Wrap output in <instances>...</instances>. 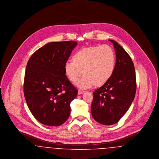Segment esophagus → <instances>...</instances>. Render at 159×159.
Listing matches in <instances>:
<instances>
[{"mask_svg":"<svg viewBox=\"0 0 159 159\" xmlns=\"http://www.w3.org/2000/svg\"><path fill=\"white\" fill-rule=\"evenodd\" d=\"M84 92H85V91L81 90V89H79V90L78 91V94H79V95H80V94H82V93H84Z\"/></svg>","mask_w":159,"mask_h":159,"instance_id":"obj_1","label":"esophagus"}]
</instances>
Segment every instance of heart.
Instances as JSON below:
<instances>
[{
    "instance_id": "heart-1",
    "label": "heart",
    "mask_w": 159,
    "mask_h": 159,
    "mask_svg": "<svg viewBox=\"0 0 159 159\" xmlns=\"http://www.w3.org/2000/svg\"><path fill=\"white\" fill-rule=\"evenodd\" d=\"M115 64V53L111 46H92L77 51L73 60L65 62L64 71L73 83H76L83 73L84 75L77 85L82 89H87L95 84L97 86L105 84L113 75Z\"/></svg>"
}]
</instances>
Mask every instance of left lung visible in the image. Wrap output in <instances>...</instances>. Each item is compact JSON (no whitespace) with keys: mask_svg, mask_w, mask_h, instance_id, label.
Listing matches in <instances>:
<instances>
[{"mask_svg":"<svg viewBox=\"0 0 159 159\" xmlns=\"http://www.w3.org/2000/svg\"><path fill=\"white\" fill-rule=\"evenodd\" d=\"M113 44L116 61L113 74L93 92L91 114L99 123L111 125L120 120L133 102L136 89L135 67L130 57L117 42Z\"/></svg>","mask_w":159,"mask_h":159,"instance_id":"1","label":"left lung"}]
</instances>
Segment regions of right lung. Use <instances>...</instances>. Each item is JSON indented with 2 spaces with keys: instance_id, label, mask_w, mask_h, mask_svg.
<instances>
[{
  "instance_id": "1",
  "label": "right lung",
  "mask_w": 159,
  "mask_h": 159,
  "mask_svg": "<svg viewBox=\"0 0 159 159\" xmlns=\"http://www.w3.org/2000/svg\"><path fill=\"white\" fill-rule=\"evenodd\" d=\"M75 41L53 42L41 47L27 62L24 93L33 116L43 125L58 126L68 119L78 91L64 71Z\"/></svg>"
}]
</instances>
